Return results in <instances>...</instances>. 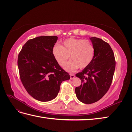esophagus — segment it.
Returning a JSON list of instances; mask_svg holds the SVG:
<instances>
[{
    "label": "esophagus",
    "instance_id": "obj_1",
    "mask_svg": "<svg viewBox=\"0 0 132 132\" xmlns=\"http://www.w3.org/2000/svg\"><path fill=\"white\" fill-rule=\"evenodd\" d=\"M75 77V75L74 74H70V78H71V80H72V79H73Z\"/></svg>",
    "mask_w": 132,
    "mask_h": 132
}]
</instances>
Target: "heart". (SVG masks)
<instances>
[{
  "label": "heart",
  "instance_id": "heart-1",
  "mask_svg": "<svg viewBox=\"0 0 132 132\" xmlns=\"http://www.w3.org/2000/svg\"><path fill=\"white\" fill-rule=\"evenodd\" d=\"M52 54L60 66H63L68 60L64 68L67 71H76L78 67L86 68L92 62L94 56L95 49L92 43L87 39L78 38L67 39L63 45H55L52 48Z\"/></svg>",
  "mask_w": 132,
  "mask_h": 132
}]
</instances>
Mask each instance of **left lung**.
<instances>
[{
	"label": "left lung",
	"mask_w": 132,
	"mask_h": 132,
	"mask_svg": "<svg viewBox=\"0 0 132 132\" xmlns=\"http://www.w3.org/2000/svg\"><path fill=\"white\" fill-rule=\"evenodd\" d=\"M90 39L95 49L94 58L88 66L76 75L81 80V85L75 89L76 96L85 104L98 101L107 92L116 65L113 52L109 44L96 37Z\"/></svg>",
	"instance_id": "1"
}]
</instances>
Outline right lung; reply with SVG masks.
Listing matches in <instances>:
<instances>
[{
	"label": "right lung",
	"mask_w": 132,
	"mask_h": 132,
	"mask_svg": "<svg viewBox=\"0 0 132 132\" xmlns=\"http://www.w3.org/2000/svg\"><path fill=\"white\" fill-rule=\"evenodd\" d=\"M56 36H40L23 46L17 64L22 84L32 97L48 102L56 97L63 81L69 75L61 68L52 54Z\"/></svg>",
	"instance_id": "obj_1"
}]
</instances>
